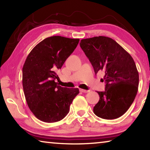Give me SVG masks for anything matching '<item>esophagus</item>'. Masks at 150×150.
Wrapping results in <instances>:
<instances>
[{
    "mask_svg": "<svg viewBox=\"0 0 150 150\" xmlns=\"http://www.w3.org/2000/svg\"><path fill=\"white\" fill-rule=\"evenodd\" d=\"M79 91L82 93H88L90 91V90H85V89H83V88H80Z\"/></svg>",
    "mask_w": 150,
    "mask_h": 150,
    "instance_id": "esophagus-1",
    "label": "esophagus"
}]
</instances>
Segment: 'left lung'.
Wrapping results in <instances>:
<instances>
[{
  "instance_id": "1",
  "label": "left lung",
  "mask_w": 150,
  "mask_h": 150,
  "mask_svg": "<svg viewBox=\"0 0 150 150\" xmlns=\"http://www.w3.org/2000/svg\"><path fill=\"white\" fill-rule=\"evenodd\" d=\"M80 46L95 74L105 73V91L94 106L95 115L104 119L120 117L128 110L138 92L139 75L135 62L124 48L110 38L96 36L81 40Z\"/></svg>"
}]
</instances>
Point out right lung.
I'll return each instance as SVG.
<instances>
[{
	"label": "right lung",
	"instance_id": "right-lung-1",
	"mask_svg": "<svg viewBox=\"0 0 150 150\" xmlns=\"http://www.w3.org/2000/svg\"><path fill=\"white\" fill-rule=\"evenodd\" d=\"M79 39L59 35L47 38L33 48L22 68V85L26 102L38 119L52 123L64 118L78 88L57 85L56 72L77 46Z\"/></svg>",
	"mask_w": 150,
	"mask_h": 150
}]
</instances>
